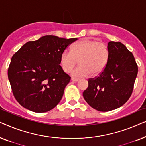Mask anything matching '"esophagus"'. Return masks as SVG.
Segmentation results:
<instances>
[{"label": "esophagus", "instance_id": "34e87169", "mask_svg": "<svg viewBox=\"0 0 146 146\" xmlns=\"http://www.w3.org/2000/svg\"><path fill=\"white\" fill-rule=\"evenodd\" d=\"M71 80L72 81H74V82H78L79 80V79L78 78H71Z\"/></svg>", "mask_w": 146, "mask_h": 146}]
</instances>
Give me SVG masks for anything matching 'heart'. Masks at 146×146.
Returning <instances> with one entry per match:
<instances>
[{
	"label": "heart",
	"instance_id": "obj_1",
	"mask_svg": "<svg viewBox=\"0 0 146 146\" xmlns=\"http://www.w3.org/2000/svg\"><path fill=\"white\" fill-rule=\"evenodd\" d=\"M108 58V50L104 44L86 38L73 44L70 52L64 50L61 53L60 65L62 70L68 73L78 61L79 65L72 72V75L76 77H84L90 74L96 76L104 71Z\"/></svg>",
	"mask_w": 146,
	"mask_h": 146
}]
</instances>
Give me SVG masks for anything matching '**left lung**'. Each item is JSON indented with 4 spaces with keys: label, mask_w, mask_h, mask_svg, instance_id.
Returning a JSON list of instances; mask_svg holds the SVG:
<instances>
[{
    "label": "left lung",
    "mask_w": 146,
    "mask_h": 146,
    "mask_svg": "<svg viewBox=\"0 0 146 146\" xmlns=\"http://www.w3.org/2000/svg\"><path fill=\"white\" fill-rule=\"evenodd\" d=\"M107 48L106 66L98 76L89 79L83 92L86 102L100 111L118 108L128 100L138 70L132 53L123 44L111 41Z\"/></svg>",
    "instance_id": "1"
}]
</instances>
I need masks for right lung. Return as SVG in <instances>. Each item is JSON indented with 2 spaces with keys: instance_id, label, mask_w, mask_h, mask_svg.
<instances>
[{
  "instance_id": "obj_1",
  "label": "right lung",
  "mask_w": 146,
  "mask_h": 146,
  "mask_svg": "<svg viewBox=\"0 0 146 146\" xmlns=\"http://www.w3.org/2000/svg\"><path fill=\"white\" fill-rule=\"evenodd\" d=\"M76 40L44 36L28 42L13 55L8 77L13 94L22 106L36 113L56 106L71 78L62 70L60 56Z\"/></svg>"
}]
</instances>
